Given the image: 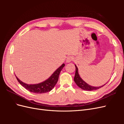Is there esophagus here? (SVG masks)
I'll return each mask as SVG.
<instances>
[{"instance_id":"obj_1","label":"esophagus","mask_w":124,"mask_h":124,"mask_svg":"<svg viewBox=\"0 0 124 124\" xmlns=\"http://www.w3.org/2000/svg\"><path fill=\"white\" fill-rule=\"evenodd\" d=\"M73 58L72 56H69V57H67V58L66 59V62H70L72 61H73Z\"/></svg>"}]
</instances>
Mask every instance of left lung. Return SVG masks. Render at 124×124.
Wrapping results in <instances>:
<instances>
[{"mask_svg": "<svg viewBox=\"0 0 124 124\" xmlns=\"http://www.w3.org/2000/svg\"><path fill=\"white\" fill-rule=\"evenodd\" d=\"M75 67H76V73H75V76L74 78V81L75 82V83H76V84L81 89L85 90V91H95V90H97L103 87L104 85L106 84L101 86H99V87H94V86H92L88 85L87 83H86L85 81H84L82 79L80 76V75L78 74V68L77 66L75 65Z\"/></svg>", "mask_w": 124, "mask_h": 124, "instance_id": "left-lung-1", "label": "left lung"}]
</instances>
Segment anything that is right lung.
Returning a JSON list of instances; mask_svg holds the SVG:
<instances>
[{
  "mask_svg": "<svg viewBox=\"0 0 124 124\" xmlns=\"http://www.w3.org/2000/svg\"><path fill=\"white\" fill-rule=\"evenodd\" d=\"M64 66L65 63H63L61 67H59L57 70L54 71V72L52 74V76L49 78H47L46 81L38 84H26L21 81L20 79H18V78L16 75L15 76H16V79L20 83V84L29 92L36 93H46L51 91L54 88L58 81L60 72H61V71L63 67H64Z\"/></svg>",
  "mask_w": 124,
  "mask_h": 124,
  "instance_id": "1",
  "label": "right lung"
}]
</instances>
